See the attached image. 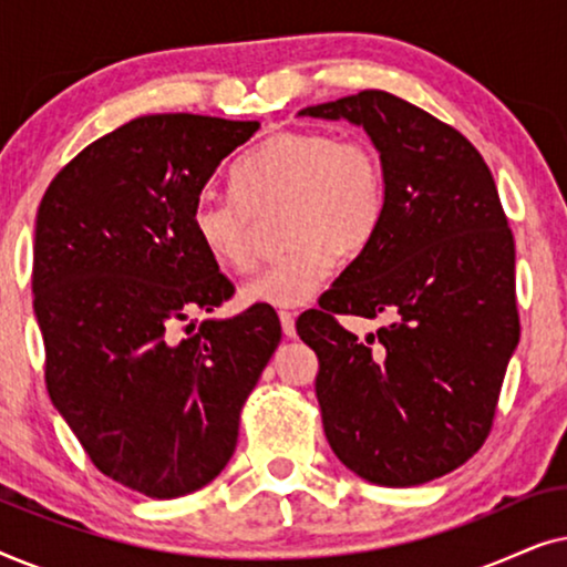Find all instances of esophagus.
I'll return each mask as SVG.
<instances>
[{
  "instance_id": "obj_1",
  "label": "esophagus",
  "mask_w": 567,
  "mask_h": 567,
  "mask_svg": "<svg viewBox=\"0 0 567 567\" xmlns=\"http://www.w3.org/2000/svg\"><path fill=\"white\" fill-rule=\"evenodd\" d=\"M278 320H281V330H284V336L286 338H293L297 336V315L293 312H278Z\"/></svg>"
}]
</instances>
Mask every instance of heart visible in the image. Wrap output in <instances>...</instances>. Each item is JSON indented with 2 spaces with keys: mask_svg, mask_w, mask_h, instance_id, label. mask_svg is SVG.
Listing matches in <instances>:
<instances>
[{
  "mask_svg": "<svg viewBox=\"0 0 567 567\" xmlns=\"http://www.w3.org/2000/svg\"><path fill=\"white\" fill-rule=\"evenodd\" d=\"M235 190H200L190 227L221 268L245 274L258 262V219L286 212L289 252L243 286L247 305L299 307L322 289L338 255L359 258L386 214L382 154L363 136L281 131L235 167Z\"/></svg>",
  "mask_w": 567,
  "mask_h": 567,
  "instance_id": "1",
  "label": "heart"
}]
</instances>
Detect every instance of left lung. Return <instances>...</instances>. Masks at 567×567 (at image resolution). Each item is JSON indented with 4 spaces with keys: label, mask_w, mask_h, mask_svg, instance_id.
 <instances>
[{
    "label": "left lung",
    "mask_w": 567,
    "mask_h": 567,
    "mask_svg": "<svg viewBox=\"0 0 567 567\" xmlns=\"http://www.w3.org/2000/svg\"><path fill=\"white\" fill-rule=\"evenodd\" d=\"M301 115L359 123L386 169L377 239L297 322L320 359L324 436L369 483H429L491 436L522 332L498 188L467 136L390 92L363 90ZM340 313L391 322L361 341Z\"/></svg>",
    "instance_id": "left-lung-1"
}]
</instances>
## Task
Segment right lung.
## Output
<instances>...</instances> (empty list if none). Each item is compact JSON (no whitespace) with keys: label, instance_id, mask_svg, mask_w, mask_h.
Instances as JSON below:
<instances>
[{"label":"right lung","instance_id":"1","mask_svg":"<svg viewBox=\"0 0 567 567\" xmlns=\"http://www.w3.org/2000/svg\"><path fill=\"white\" fill-rule=\"evenodd\" d=\"M258 128L142 115L84 146L38 206L33 309L45 386L92 464L150 498L193 493L227 467L245 400L281 343L268 305L196 332L183 324L235 297L190 208Z\"/></svg>","mask_w":567,"mask_h":567}]
</instances>
